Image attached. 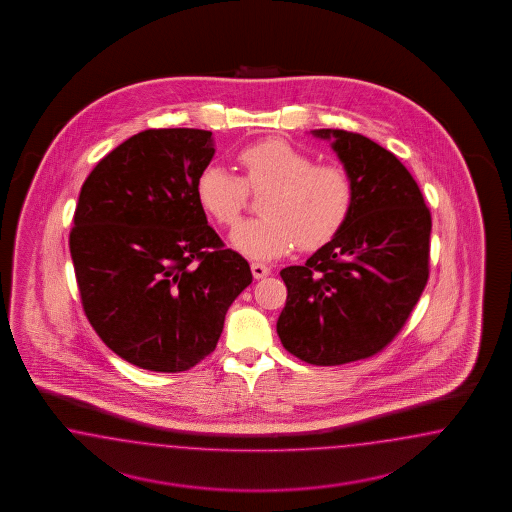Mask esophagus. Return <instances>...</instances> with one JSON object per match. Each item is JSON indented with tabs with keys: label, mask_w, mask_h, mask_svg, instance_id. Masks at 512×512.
<instances>
[{
	"label": "esophagus",
	"mask_w": 512,
	"mask_h": 512,
	"mask_svg": "<svg viewBox=\"0 0 512 512\" xmlns=\"http://www.w3.org/2000/svg\"><path fill=\"white\" fill-rule=\"evenodd\" d=\"M251 274H253L255 279L266 278L270 274V266H266L263 263H253L251 264Z\"/></svg>",
	"instance_id": "esophagus-1"
}]
</instances>
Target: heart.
Masks as SVG:
<instances>
[{
    "label": "heart",
    "mask_w": 512,
    "mask_h": 512,
    "mask_svg": "<svg viewBox=\"0 0 512 512\" xmlns=\"http://www.w3.org/2000/svg\"><path fill=\"white\" fill-rule=\"evenodd\" d=\"M244 180L223 165H206L195 195L202 210L223 227H233L251 191H266L261 219L238 225L231 246L251 261H272L296 244L325 246L340 233L353 210L355 187L338 165L315 163L313 157L283 139L253 142L238 152Z\"/></svg>",
    "instance_id": "1"
}]
</instances>
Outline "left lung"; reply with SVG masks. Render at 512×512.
Here are the masks:
<instances>
[{
  "mask_svg": "<svg viewBox=\"0 0 512 512\" xmlns=\"http://www.w3.org/2000/svg\"><path fill=\"white\" fill-rule=\"evenodd\" d=\"M328 140L355 187L340 233L304 266L279 272L287 302L278 336L295 357L340 366L379 353L402 330L428 281L432 217L413 176L377 142L343 129Z\"/></svg>",
  "mask_w": 512,
  "mask_h": 512,
  "instance_id": "obj_1",
  "label": "left lung"
}]
</instances>
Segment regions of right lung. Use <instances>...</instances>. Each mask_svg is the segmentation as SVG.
<instances>
[{"mask_svg":"<svg viewBox=\"0 0 512 512\" xmlns=\"http://www.w3.org/2000/svg\"><path fill=\"white\" fill-rule=\"evenodd\" d=\"M216 154L202 129H148L90 172L69 236L86 317L118 357L186 372L216 349L229 306L251 283L195 195Z\"/></svg>","mask_w":512,"mask_h":512,"instance_id":"1","label":"right lung"}]
</instances>
